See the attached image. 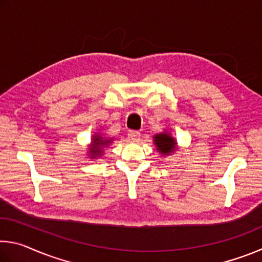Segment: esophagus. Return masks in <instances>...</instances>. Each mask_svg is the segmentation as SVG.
I'll return each mask as SVG.
<instances>
[{
  "label": "esophagus",
  "mask_w": 262,
  "mask_h": 262,
  "mask_svg": "<svg viewBox=\"0 0 262 262\" xmlns=\"http://www.w3.org/2000/svg\"><path fill=\"white\" fill-rule=\"evenodd\" d=\"M140 136H141V134L136 130H130L129 133H128V139H129V141H132V142L139 141Z\"/></svg>",
  "instance_id": "1"
}]
</instances>
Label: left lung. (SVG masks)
<instances>
[{
  "label": "left lung",
  "mask_w": 262,
  "mask_h": 262,
  "mask_svg": "<svg viewBox=\"0 0 262 262\" xmlns=\"http://www.w3.org/2000/svg\"><path fill=\"white\" fill-rule=\"evenodd\" d=\"M154 143L156 145L157 151L161 152L162 155H170L172 152H174L177 149L176 140L166 132L155 135Z\"/></svg>",
  "instance_id": "left-lung-1"
}]
</instances>
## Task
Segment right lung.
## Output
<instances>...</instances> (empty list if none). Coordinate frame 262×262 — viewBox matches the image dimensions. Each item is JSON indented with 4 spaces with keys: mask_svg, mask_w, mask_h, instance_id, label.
I'll return each mask as SVG.
<instances>
[{
    "mask_svg": "<svg viewBox=\"0 0 262 262\" xmlns=\"http://www.w3.org/2000/svg\"><path fill=\"white\" fill-rule=\"evenodd\" d=\"M112 142V139H105L100 134H95L92 137L91 147L89 148V154H90L91 158L100 157L103 155V148L107 147V145Z\"/></svg>",
    "mask_w": 262,
    "mask_h": 262,
    "instance_id": "add662e5",
    "label": "right lung"
}]
</instances>
